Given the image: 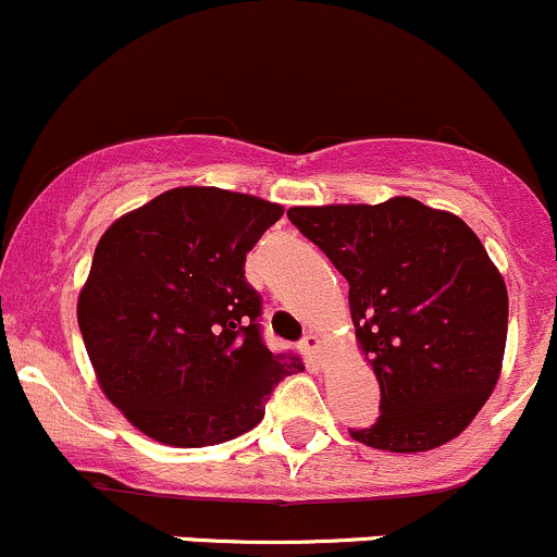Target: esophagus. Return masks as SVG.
<instances>
[{
    "instance_id": "34e87169",
    "label": "esophagus",
    "mask_w": 557,
    "mask_h": 557,
    "mask_svg": "<svg viewBox=\"0 0 557 557\" xmlns=\"http://www.w3.org/2000/svg\"><path fill=\"white\" fill-rule=\"evenodd\" d=\"M300 348H304V354L309 356L311 361L319 363V359H322V341H319V335H314V332H309V335L300 341Z\"/></svg>"
}]
</instances>
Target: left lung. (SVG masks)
<instances>
[{
	"label": "left lung",
	"mask_w": 557,
	"mask_h": 557,
	"mask_svg": "<svg viewBox=\"0 0 557 557\" xmlns=\"http://www.w3.org/2000/svg\"><path fill=\"white\" fill-rule=\"evenodd\" d=\"M287 220L348 280L380 382V417L350 437L389 453L458 437L497 385L508 335V290L474 230L406 196L293 207Z\"/></svg>",
	"instance_id": "left-lung-1"
}]
</instances>
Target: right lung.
I'll return each instance as SVG.
<instances>
[{
  "instance_id": "1",
  "label": "right lung",
  "mask_w": 557,
  "mask_h": 557,
  "mask_svg": "<svg viewBox=\"0 0 557 557\" xmlns=\"http://www.w3.org/2000/svg\"><path fill=\"white\" fill-rule=\"evenodd\" d=\"M283 207L222 188H172L101 235L78 324L101 389L133 426L175 447L227 443L304 372L261 337L246 253Z\"/></svg>"
}]
</instances>
